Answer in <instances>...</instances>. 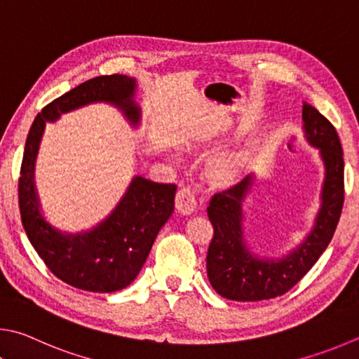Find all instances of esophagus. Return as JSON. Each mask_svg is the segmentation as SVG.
<instances>
[{
    "label": "esophagus",
    "instance_id": "obj_1",
    "mask_svg": "<svg viewBox=\"0 0 359 359\" xmlns=\"http://www.w3.org/2000/svg\"><path fill=\"white\" fill-rule=\"evenodd\" d=\"M175 207L184 215H191L196 210V199H194V193L190 188L184 187L177 191V194H175Z\"/></svg>",
    "mask_w": 359,
    "mask_h": 359
}]
</instances>
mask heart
Segmentation results:
<instances>
[{
  "mask_svg": "<svg viewBox=\"0 0 359 359\" xmlns=\"http://www.w3.org/2000/svg\"><path fill=\"white\" fill-rule=\"evenodd\" d=\"M237 163L233 160H224L218 165V174L221 177H232L233 172H236Z\"/></svg>",
  "mask_w": 359,
  "mask_h": 359,
  "instance_id": "1",
  "label": "heart"
}]
</instances>
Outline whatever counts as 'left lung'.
I'll return each instance as SVG.
<instances>
[{
  "instance_id": "1",
  "label": "left lung",
  "mask_w": 359,
  "mask_h": 359,
  "mask_svg": "<svg viewBox=\"0 0 359 359\" xmlns=\"http://www.w3.org/2000/svg\"><path fill=\"white\" fill-rule=\"evenodd\" d=\"M303 121L306 140L320 149L327 171L314 229L284 259H260L246 248L242 229V202L252 185V175L213 194L207 207L213 226L207 251V276L221 297L236 302H260L284 295L312 269L334 236L344 205L342 146L333 123L317 108L303 105Z\"/></svg>"
}]
</instances>
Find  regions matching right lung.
<instances>
[{
    "instance_id": "add662e5",
    "label": "right lung",
    "mask_w": 359,
    "mask_h": 359,
    "mask_svg": "<svg viewBox=\"0 0 359 359\" xmlns=\"http://www.w3.org/2000/svg\"><path fill=\"white\" fill-rule=\"evenodd\" d=\"M135 86L133 78L117 74L78 84L42 108L26 138L18 177L22 224L48 270L72 287L100 293L127 287L142 269L155 237L174 212L177 185L135 177L113 213L93 231L74 236L57 232L39 212L32 180L45 121H56L60 114L88 103L109 102L136 126L140 111L132 100Z\"/></svg>"
}]
</instances>
